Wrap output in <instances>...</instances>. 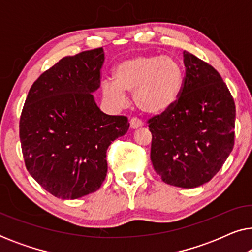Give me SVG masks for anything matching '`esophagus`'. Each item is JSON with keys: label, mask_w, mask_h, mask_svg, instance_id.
Wrapping results in <instances>:
<instances>
[{"label": "esophagus", "mask_w": 252, "mask_h": 252, "mask_svg": "<svg viewBox=\"0 0 252 252\" xmlns=\"http://www.w3.org/2000/svg\"><path fill=\"white\" fill-rule=\"evenodd\" d=\"M129 124H130V128L132 129H137V128H141V127H143V123L140 122V120L136 118L130 119Z\"/></svg>", "instance_id": "obj_1"}]
</instances>
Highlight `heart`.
Instances as JSON below:
<instances>
[{"label":"heart","instance_id":"obj_1","mask_svg":"<svg viewBox=\"0 0 252 252\" xmlns=\"http://www.w3.org/2000/svg\"><path fill=\"white\" fill-rule=\"evenodd\" d=\"M115 80L102 85L103 96L115 106L126 104V93H134V103L149 116L166 112L180 98L185 71L180 62L163 55H136L118 63Z\"/></svg>","mask_w":252,"mask_h":252}]
</instances>
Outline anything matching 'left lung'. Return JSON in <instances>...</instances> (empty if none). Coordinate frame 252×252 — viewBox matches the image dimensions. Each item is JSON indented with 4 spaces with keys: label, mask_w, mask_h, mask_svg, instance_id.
<instances>
[{
    "label": "left lung",
    "mask_w": 252,
    "mask_h": 252,
    "mask_svg": "<svg viewBox=\"0 0 252 252\" xmlns=\"http://www.w3.org/2000/svg\"><path fill=\"white\" fill-rule=\"evenodd\" d=\"M184 64L180 98L149 120L150 158L164 182L196 188L211 180L232 153L235 103L211 65L186 50Z\"/></svg>",
    "instance_id": "left-lung-1"
}]
</instances>
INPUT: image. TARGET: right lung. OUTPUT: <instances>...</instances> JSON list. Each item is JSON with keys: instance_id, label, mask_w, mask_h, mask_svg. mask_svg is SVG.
<instances>
[{"instance_id": "1", "label": "right lung", "mask_w": 252, "mask_h": 252, "mask_svg": "<svg viewBox=\"0 0 252 252\" xmlns=\"http://www.w3.org/2000/svg\"><path fill=\"white\" fill-rule=\"evenodd\" d=\"M103 48L67 56L31 87L19 123L26 168L51 195L77 199L101 187L106 150L129 128L126 117L96 104Z\"/></svg>"}]
</instances>
